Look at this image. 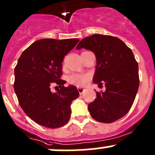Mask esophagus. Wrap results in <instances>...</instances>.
<instances>
[{
	"label": "esophagus",
	"instance_id": "esophagus-1",
	"mask_svg": "<svg viewBox=\"0 0 155 155\" xmlns=\"http://www.w3.org/2000/svg\"><path fill=\"white\" fill-rule=\"evenodd\" d=\"M78 92H79V93H80V95H81L83 93H84V90L83 88H81V87H78Z\"/></svg>",
	"mask_w": 155,
	"mask_h": 155
}]
</instances>
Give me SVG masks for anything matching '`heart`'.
Returning a JSON list of instances; mask_svg holds the SVG:
<instances>
[{
	"label": "heart",
	"instance_id": "heart-1",
	"mask_svg": "<svg viewBox=\"0 0 155 155\" xmlns=\"http://www.w3.org/2000/svg\"><path fill=\"white\" fill-rule=\"evenodd\" d=\"M90 77L87 74H73L68 78V84L78 87H83L87 84Z\"/></svg>",
	"mask_w": 155,
	"mask_h": 155
}]
</instances>
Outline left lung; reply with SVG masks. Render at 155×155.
<instances>
[{
	"label": "left lung",
	"instance_id": "1",
	"mask_svg": "<svg viewBox=\"0 0 155 155\" xmlns=\"http://www.w3.org/2000/svg\"><path fill=\"white\" fill-rule=\"evenodd\" d=\"M91 50L96 57L93 82L105 84V91L96 92L88 105L90 115L102 123H112L127 114L139 85V66L131 49L111 35H94L80 41L77 50Z\"/></svg>",
	"mask_w": 155,
	"mask_h": 155
}]
</instances>
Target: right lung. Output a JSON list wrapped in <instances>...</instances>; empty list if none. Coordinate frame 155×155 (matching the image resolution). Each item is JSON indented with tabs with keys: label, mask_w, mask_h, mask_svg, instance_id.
<instances>
[{
	"label": "right lung",
	"mask_w": 155,
	"mask_h": 155,
	"mask_svg": "<svg viewBox=\"0 0 155 155\" xmlns=\"http://www.w3.org/2000/svg\"><path fill=\"white\" fill-rule=\"evenodd\" d=\"M79 39H42L34 42L22 52L15 67L13 84L19 104L24 112L44 127L59 128L71 117V102L79 96L77 87H64L61 79L64 56ZM60 89L53 94L50 86Z\"/></svg>",
	"instance_id": "right-lung-1"
}]
</instances>
